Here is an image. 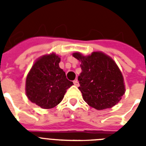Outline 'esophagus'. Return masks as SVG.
<instances>
[{
  "label": "esophagus",
  "mask_w": 146,
  "mask_h": 146,
  "mask_svg": "<svg viewBox=\"0 0 146 146\" xmlns=\"http://www.w3.org/2000/svg\"><path fill=\"white\" fill-rule=\"evenodd\" d=\"M73 83H74V85H75L76 86H80V84H79V81H78L77 80H74V81H73Z\"/></svg>",
  "instance_id": "1"
}]
</instances>
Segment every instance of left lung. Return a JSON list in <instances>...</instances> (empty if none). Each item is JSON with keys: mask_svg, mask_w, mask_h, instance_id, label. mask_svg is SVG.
<instances>
[{"mask_svg": "<svg viewBox=\"0 0 146 146\" xmlns=\"http://www.w3.org/2000/svg\"><path fill=\"white\" fill-rule=\"evenodd\" d=\"M73 56L81 62L82 73L78 76L82 98L96 110L111 108L124 95L123 76L116 62L102 51L84 56L75 52Z\"/></svg>", "mask_w": 146, "mask_h": 146, "instance_id": "8db88e82", "label": "left lung"}]
</instances>
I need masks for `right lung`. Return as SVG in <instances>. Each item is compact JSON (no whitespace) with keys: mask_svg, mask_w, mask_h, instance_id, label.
<instances>
[{"mask_svg":"<svg viewBox=\"0 0 146 146\" xmlns=\"http://www.w3.org/2000/svg\"><path fill=\"white\" fill-rule=\"evenodd\" d=\"M60 57L55 53L38 58L27 74L26 95L29 100L43 109H50L60 104L66 89L73 83L60 68Z\"/></svg>","mask_w":146,"mask_h":146,"instance_id":"1","label":"right lung"}]
</instances>
